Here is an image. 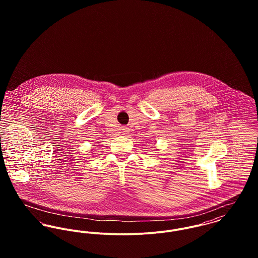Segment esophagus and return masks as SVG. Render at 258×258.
I'll use <instances>...</instances> for the list:
<instances>
[{"instance_id":"obj_1","label":"esophagus","mask_w":258,"mask_h":258,"mask_svg":"<svg viewBox=\"0 0 258 258\" xmlns=\"http://www.w3.org/2000/svg\"><path fill=\"white\" fill-rule=\"evenodd\" d=\"M124 132H126V131H124Z\"/></svg>"}]
</instances>
